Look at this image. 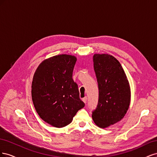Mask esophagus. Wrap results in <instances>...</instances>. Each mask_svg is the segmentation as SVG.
Here are the masks:
<instances>
[{
  "instance_id": "obj_1",
  "label": "esophagus",
  "mask_w": 157,
  "mask_h": 157,
  "mask_svg": "<svg viewBox=\"0 0 157 157\" xmlns=\"http://www.w3.org/2000/svg\"><path fill=\"white\" fill-rule=\"evenodd\" d=\"M82 101L84 103H86L87 101V97H84V98H82Z\"/></svg>"
}]
</instances>
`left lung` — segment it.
<instances>
[{
	"label": "left lung",
	"instance_id": "obj_1",
	"mask_svg": "<svg viewBox=\"0 0 157 157\" xmlns=\"http://www.w3.org/2000/svg\"><path fill=\"white\" fill-rule=\"evenodd\" d=\"M93 61L99 98L92 117L98 127L105 128L126 115L130 103V87L121 63L113 56L94 54Z\"/></svg>",
	"mask_w": 157,
	"mask_h": 157
}]
</instances>
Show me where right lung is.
<instances>
[{"mask_svg": "<svg viewBox=\"0 0 157 157\" xmlns=\"http://www.w3.org/2000/svg\"><path fill=\"white\" fill-rule=\"evenodd\" d=\"M76 61L73 56H53L42 61L33 76V105L42 120L56 128L69 124L85 105L72 78Z\"/></svg>", "mask_w": 157, "mask_h": 157, "instance_id": "obj_1", "label": "right lung"}]
</instances>
